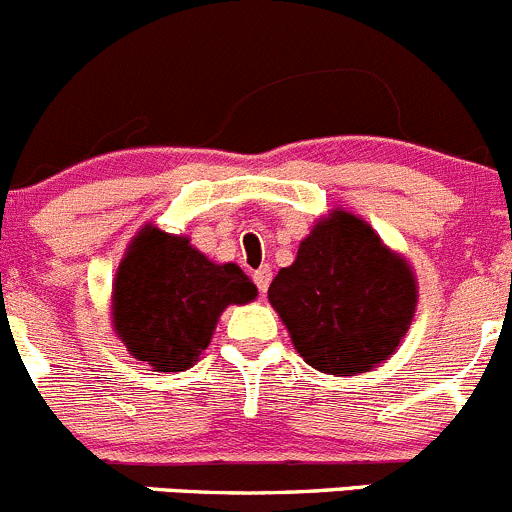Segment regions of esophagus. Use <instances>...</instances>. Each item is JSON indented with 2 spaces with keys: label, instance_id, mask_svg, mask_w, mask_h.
Instances as JSON below:
<instances>
[{
  "label": "esophagus",
  "instance_id": "obj_1",
  "mask_svg": "<svg viewBox=\"0 0 512 512\" xmlns=\"http://www.w3.org/2000/svg\"><path fill=\"white\" fill-rule=\"evenodd\" d=\"M253 284L259 286L261 294H266V291H269V284H271V269H269V266H261V269L253 271Z\"/></svg>",
  "mask_w": 512,
  "mask_h": 512
}]
</instances>
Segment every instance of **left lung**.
I'll return each mask as SVG.
<instances>
[{"instance_id":"1","label":"left lung","mask_w":512,"mask_h":512,"mask_svg":"<svg viewBox=\"0 0 512 512\" xmlns=\"http://www.w3.org/2000/svg\"><path fill=\"white\" fill-rule=\"evenodd\" d=\"M269 301L309 367L354 377L397 352L415 316L417 281L367 221L332 211L271 281Z\"/></svg>"}]
</instances>
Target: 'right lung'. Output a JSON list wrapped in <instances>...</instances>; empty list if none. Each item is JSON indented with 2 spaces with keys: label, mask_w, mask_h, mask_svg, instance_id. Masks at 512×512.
Here are the masks:
<instances>
[{
  "label": "right lung",
  "mask_w": 512,
  "mask_h": 512,
  "mask_svg": "<svg viewBox=\"0 0 512 512\" xmlns=\"http://www.w3.org/2000/svg\"><path fill=\"white\" fill-rule=\"evenodd\" d=\"M256 294L236 264H213L186 236L145 226L115 274V334L155 372H183L211 344L223 309Z\"/></svg>",
  "instance_id": "obj_1"
}]
</instances>
